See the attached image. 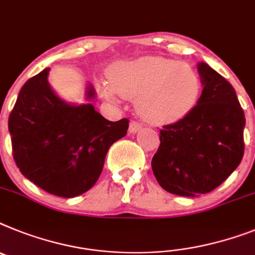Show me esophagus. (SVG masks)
<instances>
[{"mask_svg": "<svg viewBox=\"0 0 255 255\" xmlns=\"http://www.w3.org/2000/svg\"><path fill=\"white\" fill-rule=\"evenodd\" d=\"M140 129H142V125H140L139 123H136V121H131V123H130L129 131L131 132V134H134V132H138Z\"/></svg>", "mask_w": 255, "mask_h": 255, "instance_id": "1", "label": "esophagus"}]
</instances>
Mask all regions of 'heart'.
Wrapping results in <instances>:
<instances>
[{"label": "heart", "mask_w": 255, "mask_h": 255, "mask_svg": "<svg viewBox=\"0 0 255 255\" xmlns=\"http://www.w3.org/2000/svg\"><path fill=\"white\" fill-rule=\"evenodd\" d=\"M110 78L98 84L106 99L115 102L123 95L138 101L140 115L157 125L184 119L201 94L200 78L190 65L161 56L115 63Z\"/></svg>", "instance_id": "b5f03b06"}]
</instances>
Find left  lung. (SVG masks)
I'll use <instances>...</instances> for the list:
<instances>
[{
    "label": "left lung",
    "mask_w": 255,
    "mask_h": 255,
    "mask_svg": "<svg viewBox=\"0 0 255 255\" xmlns=\"http://www.w3.org/2000/svg\"><path fill=\"white\" fill-rule=\"evenodd\" d=\"M204 86L190 115L160 130L152 158L165 191L193 197L221 186L244 156L245 115L232 85L206 63L197 65Z\"/></svg>",
    "instance_id": "obj_1"
}]
</instances>
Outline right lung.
Masks as SVG:
<instances>
[{
  "instance_id": "add662e5",
  "label": "right lung",
  "mask_w": 255,
  "mask_h": 255,
  "mask_svg": "<svg viewBox=\"0 0 255 255\" xmlns=\"http://www.w3.org/2000/svg\"><path fill=\"white\" fill-rule=\"evenodd\" d=\"M49 68L20 89L8 117L12 156L32 183L51 195L76 197L97 183L106 154L124 138L129 120L108 121L91 103L69 104L54 93ZM95 97L89 85L86 99Z\"/></svg>"
}]
</instances>
